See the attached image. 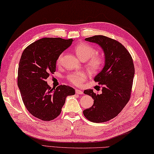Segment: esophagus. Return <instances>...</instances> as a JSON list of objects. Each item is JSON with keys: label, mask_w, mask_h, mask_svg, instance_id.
<instances>
[{"label": "esophagus", "mask_w": 154, "mask_h": 154, "mask_svg": "<svg viewBox=\"0 0 154 154\" xmlns=\"http://www.w3.org/2000/svg\"><path fill=\"white\" fill-rule=\"evenodd\" d=\"M75 93H76V94H82L83 93V91L79 90V89H76V90H75Z\"/></svg>", "instance_id": "34e87169"}]
</instances>
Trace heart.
<instances>
[{
    "label": "heart",
    "instance_id": "heart-1",
    "mask_svg": "<svg viewBox=\"0 0 154 154\" xmlns=\"http://www.w3.org/2000/svg\"><path fill=\"white\" fill-rule=\"evenodd\" d=\"M75 52L81 60L86 61L87 65L89 69L93 71H97L102 67L104 63L103 58L100 55H96L97 50L93 45L87 43H79L74 48ZM63 54H61L57 57V63H60ZM67 80L74 85L79 86L83 84L87 79V74L85 71H75L68 75Z\"/></svg>",
    "mask_w": 154,
    "mask_h": 154
}]
</instances>
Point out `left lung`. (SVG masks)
Returning a JSON list of instances; mask_svg holds the SVG:
<instances>
[{
	"label": "left lung",
	"instance_id": "8db88e82",
	"mask_svg": "<svg viewBox=\"0 0 154 154\" xmlns=\"http://www.w3.org/2000/svg\"><path fill=\"white\" fill-rule=\"evenodd\" d=\"M85 41L101 47L104 66L94 77V81L103 86L102 93H94L93 89L84 91L94 99V103L83 110V114L93 122H104L116 117L130 100L134 65L129 52L116 40L99 35L85 38Z\"/></svg>",
	"mask_w": 154,
	"mask_h": 154
}]
</instances>
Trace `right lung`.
Masks as SVG:
<instances>
[{
  "mask_svg": "<svg viewBox=\"0 0 154 154\" xmlns=\"http://www.w3.org/2000/svg\"><path fill=\"white\" fill-rule=\"evenodd\" d=\"M72 39L44 38L29 45L22 54L18 71V85L24 105L38 119L50 121L60 115L66 97L75 94L69 86L54 89L46 79L56 68L57 57L70 46Z\"/></svg>",
  "mask_w": 154,
  "mask_h": 154,
  "instance_id": "1",
  "label": "right lung"
}]
</instances>
